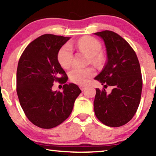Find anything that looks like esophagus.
Listing matches in <instances>:
<instances>
[{
  "label": "esophagus",
  "instance_id": "esophagus-1",
  "mask_svg": "<svg viewBox=\"0 0 156 156\" xmlns=\"http://www.w3.org/2000/svg\"><path fill=\"white\" fill-rule=\"evenodd\" d=\"M79 87H80V89L81 90L83 91V90H85V89L86 87H86L85 85H80V86H79Z\"/></svg>",
  "mask_w": 156,
  "mask_h": 156
}]
</instances>
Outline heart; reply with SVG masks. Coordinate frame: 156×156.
Returning <instances> with one entry per match:
<instances>
[{"instance_id": "obj_1", "label": "heart", "mask_w": 156, "mask_h": 156, "mask_svg": "<svg viewBox=\"0 0 156 156\" xmlns=\"http://www.w3.org/2000/svg\"><path fill=\"white\" fill-rule=\"evenodd\" d=\"M73 45L91 55L92 61L96 62L99 60L98 54L101 51V44L99 41L92 37H83L75 44H66L60 49L58 54V60L63 68L68 69L72 64L73 56L72 46ZM94 73V69L91 67L81 68L76 66L69 71V77L71 82L78 85H85Z\"/></svg>"}]
</instances>
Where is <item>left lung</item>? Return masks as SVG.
Instances as JSON below:
<instances>
[{"mask_svg": "<svg viewBox=\"0 0 156 156\" xmlns=\"http://www.w3.org/2000/svg\"><path fill=\"white\" fill-rule=\"evenodd\" d=\"M94 34L103 39L107 53L105 65L95 78L104 88L96 89L94 113L103 124L119 127L132 119L140 105L142 90L140 62L130 44L115 32ZM108 86L113 87L109 95L105 90Z\"/></svg>", "mask_w": 156, "mask_h": 156, "instance_id": "obj_1", "label": "left lung"}]
</instances>
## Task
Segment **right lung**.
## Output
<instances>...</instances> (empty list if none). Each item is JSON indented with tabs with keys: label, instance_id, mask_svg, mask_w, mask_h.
Returning <instances> with one entry per match:
<instances>
[{
	"label": "right lung",
	"instance_id": "obj_1",
	"mask_svg": "<svg viewBox=\"0 0 156 156\" xmlns=\"http://www.w3.org/2000/svg\"><path fill=\"white\" fill-rule=\"evenodd\" d=\"M70 37L43 34L30 43L21 55L16 71V92L27 118L39 128L58 126L69 117L81 93L78 85L65 84L66 74L58 60V52ZM54 82L63 91L53 92Z\"/></svg>",
	"mask_w": 156,
	"mask_h": 156
}]
</instances>
